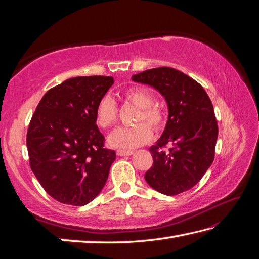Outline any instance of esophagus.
<instances>
[{"instance_id": "esophagus-1", "label": "esophagus", "mask_w": 259, "mask_h": 259, "mask_svg": "<svg viewBox=\"0 0 259 259\" xmlns=\"http://www.w3.org/2000/svg\"><path fill=\"white\" fill-rule=\"evenodd\" d=\"M134 153V151L131 150H117V155L122 157V156H131Z\"/></svg>"}]
</instances>
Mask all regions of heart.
<instances>
[{
	"instance_id": "obj_1",
	"label": "heart",
	"mask_w": 259,
	"mask_h": 259,
	"mask_svg": "<svg viewBox=\"0 0 259 259\" xmlns=\"http://www.w3.org/2000/svg\"><path fill=\"white\" fill-rule=\"evenodd\" d=\"M123 97L126 101L139 108L135 122L138 123L130 128H120L109 136V145L118 149H134L149 142L153 130L161 129L164 122L162 110L156 106L152 93L142 87H134L124 91ZM96 122L102 129L111 128L117 122V104L110 96H104L98 102L96 108ZM141 123L139 124V122ZM147 122L150 125L144 124Z\"/></svg>"
}]
</instances>
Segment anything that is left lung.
Here are the masks:
<instances>
[{
    "label": "left lung",
    "instance_id": "8db88e82",
    "mask_svg": "<svg viewBox=\"0 0 259 259\" xmlns=\"http://www.w3.org/2000/svg\"><path fill=\"white\" fill-rule=\"evenodd\" d=\"M131 80L160 92L168 106L166 128L149 149L153 163L146 181L167 196L191 189L211 166L218 137L207 92L190 76L168 67L144 71ZM167 144L173 146L169 151L164 149Z\"/></svg>",
    "mask_w": 259,
    "mask_h": 259
}]
</instances>
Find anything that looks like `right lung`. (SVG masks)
Instances as JSON below:
<instances>
[{"mask_svg":"<svg viewBox=\"0 0 259 259\" xmlns=\"http://www.w3.org/2000/svg\"><path fill=\"white\" fill-rule=\"evenodd\" d=\"M112 76H76L49 90L26 135L30 166L41 186L65 205L84 206L107 183L115 152L104 148L96 108Z\"/></svg>","mask_w":259,"mask_h":259,"instance_id":"1","label":"right lung"}]
</instances>
